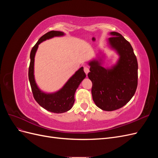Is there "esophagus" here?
Returning a JSON list of instances; mask_svg holds the SVG:
<instances>
[{
	"label": "esophagus",
	"instance_id": "34e87169",
	"mask_svg": "<svg viewBox=\"0 0 158 158\" xmlns=\"http://www.w3.org/2000/svg\"><path fill=\"white\" fill-rule=\"evenodd\" d=\"M84 72H85V73L86 74H88V73L89 72V69L87 67V66H84Z\"/></svg>",
	"mask_w": 158,
	"mask_h": 158
}]
</instances>
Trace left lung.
<instances>
[{"label": "left lung", "instance_id": "obj_1", "mask_svg": "<svg viewBox=\"0 0 158 158\" xmlns=\"http://www.w3.org/2000/svg\"><path fill=\"white\" fill-rule=\"evenodd\" d=\"M107 40L111 49L119 56L111 68L102 66V59L89 62L88 76L92 82L95 104L102 110L111 111L123 107L135 95L138 85V62L131 45L119 33L112 31Z\"/></svg>", "mask_w": 158, "mask_h": 158}]
</instances>
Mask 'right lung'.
<instances>
[{"label":"right lung","instance_id":"right-lung-1","mask_svg":"<svg viewBox=\"0 0 158 158\" xmlns=\"http://www.w3.org/2000/svg\"><path fill=\"white\" fill-rule=\"evenodd\" d=\"M64 33L59 31H51L45 33L33 46L30 52V64L28 71V77L33 98L40 106L50 112L63 113L69 111L74 103L76 90L82 81L85 78L84 68L81 67L76 72L64 85V86L55 93L47 94L41 91L35 82L34 78V59L38 46L41 42L54 37L63 36Z\"/></svg>","mask_w":158,"mask_h":158}]
</instances>
